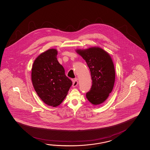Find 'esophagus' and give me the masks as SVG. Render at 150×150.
<instances>
[{
    "label": "esophagus",
    "instance_id": "34e87169",
    "mask_svg": "<svg viewBox=\"0 0 150 150\" xmlns=\"http://www.w3.org/2000/svg\"><path fill=\"white\" fill-rule=\"evenodd\" d=\"M78 81L76 80V79H74L73 81V85H72V86H73V87H76V86H77L78 85Z\"/></svg>",
    "mask_w": 150,
    "mask_h": 150
}]
</instances>
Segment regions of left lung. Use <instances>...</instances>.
<instances>
[{
    "mask_svg": "<svg viewBox=\"0 0 150 150\" xmlns=\"http://www.w3.org/2000/svg\"><path fill=\"white\" fill-rule=\"evenodd\" d=\"M75 51L85 60L91 71L92 86L86 93V98L93 105H100L113 89L115 74L112 59L108 52L99 47Z\"/></svg>",
    "mask_w": 150,
    "mask_h": 150,
    "instance_id": "1",
    "label": "left lung"
}]
</instances>
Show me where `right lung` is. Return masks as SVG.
<instances>
[{"label": "right lung", "instance_id": "add662e5", "mask_svg": "<svg viewBox=\"0 0 150 150\" xmlns=\"http://www.w3.org/2000/svg\"><path fill=\"white\" fill-rule=\"evenodd\" d=\"M57 51L50 49L40 54L32 65V85L40 98L47 105H59L67 97L72 81L65 74L57 59Z\"/></svg>", "mask_w": 150, "mask_h": 150}]
</instances>
